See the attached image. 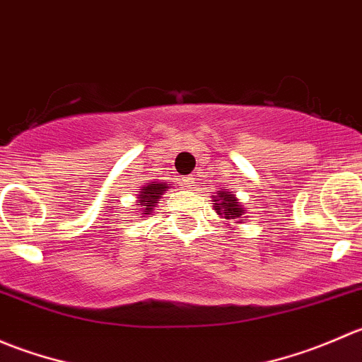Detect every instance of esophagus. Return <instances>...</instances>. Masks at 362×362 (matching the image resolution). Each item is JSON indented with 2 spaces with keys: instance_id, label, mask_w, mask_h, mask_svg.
<instances>
[{
  "instance_id": "1",
  "label": "esophagus",
  "mask_w": 362,
  "mask_h": 362,
  "mask_svg": "<svg viewBox=\"0 0 362 362\" xmlns=\"http://www.w3.org/2000/svg\"><path fill=\"white\" fill-rule=\"evenodd\" d=\"M184 182H185V185H187L189 189H192V187H194V184H196L194 175H189V177H185V178H184Z\"/></svg>"
}]
</instances>
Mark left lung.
<instances>
[{"mask_svg":"<svg viewBox=\"0 0 362 362\" xmlns=\"http://www.w3.org/2000/svg\"><path fill=\"white\" fill-rule=\"evenodd\" d=\"M214 210L217 211L221 217L224 218H236V221H243V210L242 204L235 198V194H229L228 191H217V196H214Z\"/></svg>","mask_w":362,"mask_h":362,"instance_id":"1","label":"left lung"}]
</instances>
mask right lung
I'll list each match as a JSON object with an SVG mask.
<instances>
[{"label": "right lung", "instance_id": "obj_1", "mask_svg": "<svg viewBox=\"0 0 362 362\" xmlns=\"http://www.w3.org/2000/svg\"><path fill=\"white\" fill-rule=\"evenodd\" d=\"M168 185L170 184H166V182H145V185L144 187H140L138 189V192H140V194H138V199H136V203L140 204V211L144 215H151V211L154 210V206H156V203L159 202L160 199V196L164 194V191H166L168 189Z\"/></svg>", "mask_w": 362, "mask_h": 362}]
</instances>
